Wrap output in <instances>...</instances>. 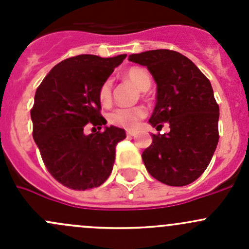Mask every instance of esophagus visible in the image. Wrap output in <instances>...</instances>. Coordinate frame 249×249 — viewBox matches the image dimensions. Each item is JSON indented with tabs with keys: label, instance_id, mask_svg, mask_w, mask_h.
Listing matches in <instances>:
<instances>
[{
	"label": "esophagus",
	"instance_id": "1",
	"mask_svg": "<svg viewBox=\"0 0 249 249\" xmlns=\"http://www.w3.org/2000/svg\"><path fill=\"white\" fill-rule=\"evenodd\" d=\"M126 135L127 136H134L135 131H132V130H126Z\"/></svg>",
	"mask_w": 249,
	"mask_h": 249
}]
</instances>
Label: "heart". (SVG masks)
I'll return each mask as SVG.
<instances>
[{"label": "heart", "instance_id": "obj_1", "mask_svg": "<svg viewBox=\"0 0 249 249\" xmlns=\"http://www.w3.org/2000/svg\"><path fill=\"white\" fill-rule=\"evenodd\" d=\"M124 78L141 90H147L152 84L149 73L142 67H131L125 71ZM99 101L104 106H107L112 101V80L110 79L105 80L100 87ZM145 114L147 112L141 106L132 107V108H118L108 114V123L110 125L123 127V129L134 130L136 129L141 120L145 117Z\"/></svg>", "mask_w": 249, "mask_h": 249}]
</instances>
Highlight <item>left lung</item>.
<instances>
[{"label":"left lung","mask_w":249,"mask_h":249,"mask_svg":"<svg viewBox=\"0 0 249 249\" xmlns=\"http://www.w3.org/2000/svg\"><path fill=\"white\" fill-rule=\"evenodd\" d=\"M129 60L147 66L157 82V105L149 123L167 134H152L142 153L145 169L164 184H190L207 169L217 148L219 106L208 78L192 60L169 49L132 54Z\"/></svg>","instance_id":"8db88e82"}]
</instances>
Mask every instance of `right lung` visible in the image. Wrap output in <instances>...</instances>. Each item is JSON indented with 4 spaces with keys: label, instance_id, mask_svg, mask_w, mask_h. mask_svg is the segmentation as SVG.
<instances>
[{
    "label": "right lung",
    "instance_id": "right-lung-1",
    "mask_svg": "<svg viewBox=\"0 0 249 249\" xmlns=\"http://www.w3.org/2000/svg\"><path fill=\"white\" fill-rule=\"evenodd\" d=\"M126 55L82 54L59 62L42 80L31 108L32 136L50 175L65 187H100L112 172L123 129L106 127L99 89ZM98 127L86 136L85 126Z\"/></svg>",
    "mask_w": 249,
    "mask_h": 249
}]
</instances>
